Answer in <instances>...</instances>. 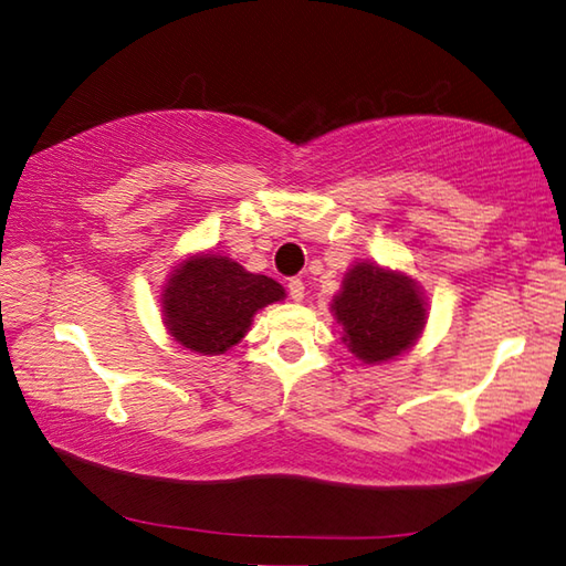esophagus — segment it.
<instances>
[{"instance_id": "esophagus-1", "label": "esophagus", "mask_w": 566, "mask_h": 566, "mask_svg": "<svg viewBox=\"0 0 566 566\" xmlns=\"http://www.w3.org/2000/svg\"><path fill=\"white\" fill-rule=\"evenodd\" d=\"M289 293H291V298L295 303H301L305 298V285H303L301 277H291V281H289Z\"/></svg>"}]
</instances>
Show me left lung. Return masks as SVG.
Masks as SVG:
<instances>
[{
    "label": "left lung",
    "instance_id": "8db88e82",
    "mask_svg": "<svg viewBox=\"0 0 566 566\" xmlns=\"http://www.w3.org/2000/svg\"><path fill=\"white\" fill-rule=\"evenodd\" d=\"M331 308L343 325L345 345L365 365L398 358L420 338L428 321L412 277L375 263H358L345 273Z\"/></svg>",
    "mask_w": 566,
    "mask_h": 566
}]
</instances>
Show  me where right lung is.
<instances>
[{
	"instance_id": "add662e5",
	"label": "right lung",
	"mask_w": 566,
	"mask_h": 566,
	"mask_svg": "<svg viewBox=\"0 0 566 566\" xmlns=\"http://www.w3.org/2000/svg\"><path fill=\"white\" fill-rule=\"evenodd\" d=\"M283 298L281 283L248 273L233 258L191 255L164 285V323L184 348L221 355L243 338L258 311Z\"/></svg>"
}]
</instances>
